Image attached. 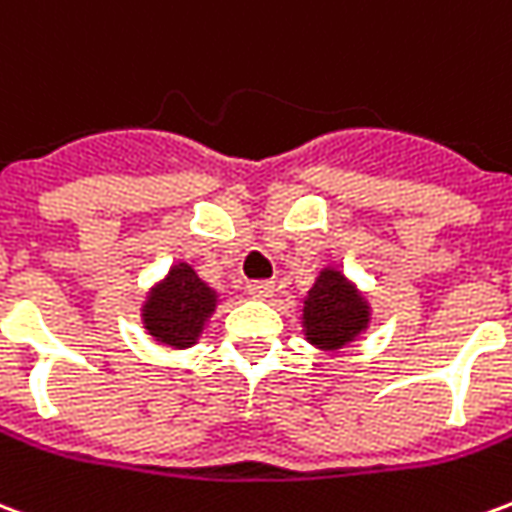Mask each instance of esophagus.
I'll return each instance as SVG.
<instances>
[{
  "mask_svg": "<svg viewBox=\"0 0 512 512\" xmlns=\"http://www.w3.org/2000/svg\"><path fill=\"white\" fill-rule=\"evenodd\" d=\"M246 293H249L252 299H268V296H274V282H268V279L246 282Z\"/></svg>",
  "mask_w": 512,
  "mask_h": 512,
  "instance_id": "esophagus-1",
  "label": "esophagus"
}]
</instances>
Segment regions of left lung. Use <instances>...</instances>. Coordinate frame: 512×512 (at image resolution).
<instances>
[{"mask_svg":"<svg viewBox=\"0 0 512 512\" xmlns=\"http://www.w3.org/2000/svg\"><path fill=\"white\" fill-rule=\"evenodd\" d=\"M304 334L321 351H340L365 332L370 304L337 268H323L304 299Z\"/></svg>","mask_w":512,"mask_h":512,"instance_id":"left-lung-1","label":"left lung"}]
</instances>
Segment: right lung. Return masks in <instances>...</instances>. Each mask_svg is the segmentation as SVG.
<instances>
[{
  "instance_id": "obj_1",
  "label": "right lung",
  "mask_w": 512,
  "mask_h": 512,
  "mask_svg": "<svg viewBox=\"0 0 512 512\" xmlns=\"http://www.w3.org/2000/svg\"><path fill=\"white\" fill-rule=\"evenodd\" d=\"M216 310V290L197 277L189 263H175L142 304L147 334L169 348H191Z\"/></svg>"
}]
</instances>
